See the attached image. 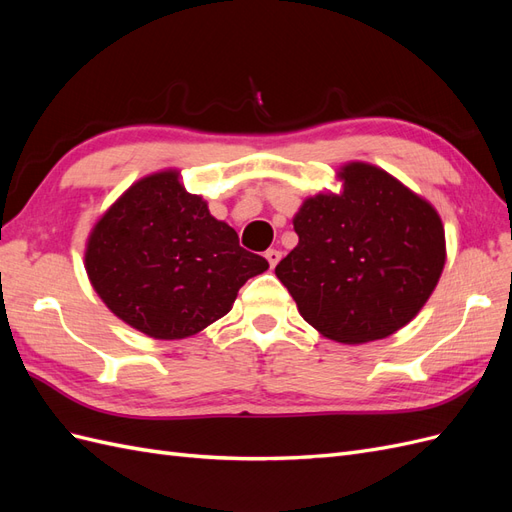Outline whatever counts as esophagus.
Here are the masks:
<instances>
[{"label": "esophagus", "instance_id": "esophagus-1", "mask_svg": "<svg viewBox=\"0 0 512 512\" xmlns=\"http://www.w3.org/2000/svg\"><path fill=\"white\" fill-rule=\"evenodd\" d=\"M265 258L269 260V265H271V269L277 265V262L282 260V252L280 250H267L265 252Z\"/></svg>", "mask_w": 512, "mask_h": 512}]
</instances>
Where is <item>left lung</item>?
Listing matches in <instances>:
<instances>
[{"instance_id": "left-lung-1", "label": "left lung", "mask_w": 512, "mask_h": 512, "mask_svg": "<svg viewBox=\"0 0 512 512\" xmlns=\"http://www.w3.org/2000/svg\"><path fill=\"white\" fill-rule=\"evenodd\" d=\"M339 192L303 200L294 250L275 275L305 322L339 344H367L399 331L436 290L446 262L440 215L386 170L339 166Z\"/></svg>"}]
</instances>
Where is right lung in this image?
<instances>
[{"label":"right lung","instance_id":"obj_1","mask_svg":"<svg viewBox=\"0 0 512 512\" xmlns=\"http://www.w3.org/2000/svg\"><path fill=\"white\" fill-rule=\"evenodd\" d=\"M269 262L166 168L132 183L91 228L85 271L111 312L153 339H183L226 316Z\"/></svg>","mask_w":512,"mask_h":512}]
</instances>
